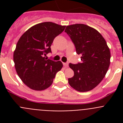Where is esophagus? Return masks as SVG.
I'll return each mask as SVG.
<instances>
[{"label": "esophagus", "instance_id": "obj_1", "mask_svg": "<svg viewBox=\"0 0 123 123\" xmlns=\"http://www.w3.org/2000/svg\"><path fill=\"white\" fill-rule=\"evenodd\" d=\"M63 66L65 67V68H67L68 67V63H63Z\"/></svg>", "mask_w": 123, "mask_h": 123}]
</instances>
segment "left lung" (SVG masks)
Listing matches in <instances>:
<instances>
[{"label": "left lung", "instance_id": "1", "mask_svg": "<svg viewBox=\"0 0 123 123\" xmlns=\"http://www.w3.org/2000/svg\"><path fill=\"white\" fill-rule=\"evenodd\" d=\"M65 32L70 37L81 62L69 63L74 71L68 83L79 92H87L102 81L110 63V51L99 32L84 24L67 26Z\"/></svg>", "mask_w": 123, "mask_h": 123}]
</instances>
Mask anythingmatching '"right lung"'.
Listing matches in <instances>:
<instances>
[{
    "label": "right lung",
    "instance_id": "add662e5",
    "mask_svg": "<svg viewBox=\"0 0 123 123\" xmlns=\"http://www.w3.org/2000/svg\"><path fill=\"white\" fill-rule=\"evenodd\" d=\"M65 26L52 22L37 24L19 38L13 54L15 67L18 76L30 89L42 91L52 85L56 73L63 67L60 61L45 58L50 53L54 39Z\"/></svg>",
    "mask_w": 123,
    "mask_h": 123
}]
</instances>
